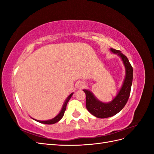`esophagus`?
Masks as SVG:
<instances>
[{"instance_id": "esophagus-1", "label": "esophagus", "mask_w": 154, "mask_h": 154, "mask_svg": "<svg viewBox=\"0 0 154 154\" xmlns=\"http://www.w3.org/2000/svg\"><path fill=\"white\" fill-rule=\"evenodd\" d=\"M76 87L78 89H83V88L85 87V84L83 83H78L76 85Z\"/></svg>"}]
</instances>
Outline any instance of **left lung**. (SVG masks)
<instances>
[{
  "mask_svg": "<svg viewBox=\"0 0 154 154\" xmlns=\"http://www.w3.org/2000/svg\"><path fill=\"white\" fill-rule=\"evenodd\" d=\"M110 51L117 54L122 58L126 68L125 79L116 97L109 103H104L97 100L91 91L84 89L86 94V108L93 116L99 119H105L115 115L126 105L129 99L133 79V68L127 57L119 50L110 48Z\"/></svg>",
  "mask_w": 154,
  "mask_h": 154,
  "instance_id": "1",
  "label": "left lung"
}]
</instances>
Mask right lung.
I'll return each instance as SVG.
<instances>
[{"instance_id": "1", "label": "right lung", "mask_w": 154, "mask_h": 154, "mask_svg": "<svg viewBox=\"0 0 154 154\" xmlns=\"http://www.w3.org/2000/svg\"><path fill=\"white\" fill-rule=\"evenodd\" d=\"M72 95H73V93H71L70 95L67 97V99H66L65 103L63 104V108H62L61 112L58 114V115H57L55 118H54L53 119L46 120V121H41V120H35L37 121V122H39L40 123H43V124H55V123L57 122L58 121H60L62 119V117L63 116L65 111V110H66V106L67 104V103L69 102V99H71V97Z\"/></svg>"}]
</instances>
